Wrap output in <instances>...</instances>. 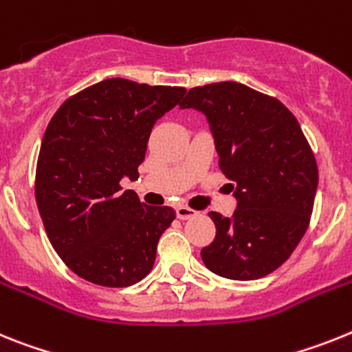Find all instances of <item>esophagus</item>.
<instances>
[{"instance_id": "1", "label": "esophagus", "mask_w": 352, "mask_h": 352, "mask_svg": "<svg viewBox=\"0 0 352 352\" xmlns=\"http://www.w3.org/2000/svg\"><path fill=\"white\" fill-rule=\"evenodd\" d=\"M175 212H177V218L179 219H191L197 216V210H193L191 207H188V206H179L177 207Z\"/></svg>"}]
</instances>
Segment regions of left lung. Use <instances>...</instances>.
<instances>
[{
	"mask_svg": "<svg viewBox=\"0 0 352 352\" xmlns=\"http://www.w3.org/2000/svg\"><path fill=\"white\" fill-rule=\"evenodd\" d=\"M179 106L207 117L219 168L237 198L232 218L209 212L216 237L201 261L230 280L273 273L307 232L319 182L299 122L276 97L235 81L191 88Z\"/></svg>",
	"mask_w": 352,
	"mask_h": 352,
	"instance_id": "1",
	"label": "left lung"
}]
</instances>
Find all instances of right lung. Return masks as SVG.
Masks as SVG:
<instances>
[{"label": "right lung", "mask_w": 352, "mask_h": 352, "mask_svg": "<svg viewBox=\"0 0 352 352\" xmlns=\"http://www.w3.org/2000/svg\"><path fill=\"white\" fill-rule=\"evenodd\" d=\"M186 88L111 78L70 96L42 138L35 200L49 243L87 282L129 287L151 273L172 207L145 206L124 177L138 179L155 122Z\"/></svg>", "instance_id": "obj_1"}]
</instances>
